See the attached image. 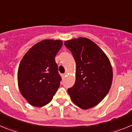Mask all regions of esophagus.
Here are the masks:
<instances>
[{
  "label": "esophagus",
  "mask_w": 132,
  "mask_h": 132,
  "mask_svg": "<svg viewBox=\"0 0 132 132\" xmlns=\"http://www.w3.org/2000/svg\"><path fill=\"white\" fill-rule=\"evenodd\" d=\"M65 76H66V73H64V74H62V75H61V77H62L63 78L65 77Z\"/></svg>",
  "instance_id": "1"
}]
</instances>
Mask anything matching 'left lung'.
Returning <instances> with one entry per match:
<instances>
[{
	"mask_svg": "<svg viewBox=\"0 0 132 132\" xmlns=\"http://www.w3.org/2000/svg\"><path fill=\"white\" fill-rule=\"evenodd\" d=\"M76 63L75 82L67 90L73 103L83 110L104 98L112 82V67L105 53L93 41L75 38L64 42Z\"/></svg>",
	"mask_w": 132,
	"mask_h": 132,
	"instance_id": "obj_1",
	"label": "left lung"
}]
</instances>
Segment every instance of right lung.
<instances>
[{"label": "right lung", "instance_id": "right-lung-1", "mask_svg": "<svg viewBox=\"0 0 132 132\" xmlns=\"http://www.w3.org/2000/svg\"><path fill=\"white\" fill-rule=\"evenodd\" d=\"M62 45L59 39H44L33 45L21 60L17 75L18 88L30 105H46L59 88L61 78L55 57Z\"/></svg>", "mask_w": 132, "mask_h": 132}]
</instances>
